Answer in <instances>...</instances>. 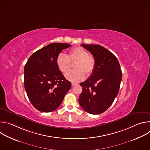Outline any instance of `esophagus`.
I'll list each match as a JSON object with an SVG mask.
<instances>
[{
    "instance_id": "esophagus-1",
    "label": "esophagus",
    "mask_w": 150,
    "mask_h": 150,
    "mask_svg": "<svg viewBox=\"0 0 150 150\" xmlns=\"http://www.w3.org/2000/svg\"><path fill=\"white\" fill-rule=\"evenodd\" d=\"M78 85L77 83H75V82L72 83V86H75V85Z\"/></svg>"
}]
</instances>
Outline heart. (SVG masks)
<instances>
[{"instance_id":"heart-1","label":"heart","mask_w":150,"mask_h":150,"mask_svg":"<svg viewBox=\"0 0 150 150\" xmlns=\"http://www.w3.org/2000/svg\"><path fill=\"white\" fill-rule=\"evenodd\" d=\"M56 65L59 71L63 74H67L71 68V62H75L74 70L66 75V78L70 81L78 82L83 80L85 74L91 75L96 68L95 58L89 55L88 52L82 47L78 46L71 49L66 55L59 53L56 57Z\"/></svg>"}]
</instances>
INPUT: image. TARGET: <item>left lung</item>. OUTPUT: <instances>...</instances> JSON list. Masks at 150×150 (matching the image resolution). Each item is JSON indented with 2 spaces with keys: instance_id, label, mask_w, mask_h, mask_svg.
I'll return each instance as SVG.
<instances>
[{
  "instance_id": "8db88e82",
  "label": "left lung",
  "mask_w": 150,
  "mask_h": 150,
  "mask_svg": "<svg viewBox=\"0 0 150 150\" xmlns=\"http://www.w3.org/2000/svg\"><path fill=\"white\" fill-rule=\"evenodd\" d=\"M81 46L89 51L96 60L93 73L80 83L82 91L79 97L81 108L88 113L104 112L118 94L122 80V71L116 57L100 45Z\"/></svg>"
}]
</instances>
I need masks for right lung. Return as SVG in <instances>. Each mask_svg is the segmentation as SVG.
<instances>
[{
	"mask_svg": "<svg viewBox=\"0 0 150 150\" xmlns=\"http://www.w3.org/2000/svg\"><path fill=\"white\" fill-rule=\"evenodd\" d=\"M71 45L54 42L34 53L24 68V87L34 108L42 112H51L62 103L71 88L58 69L56 57Z\"/></svg>",
	"mask_w": 150,
	"mask_h": 150,
	"instance_id": "1",
	"label": "right lung"
}]
</instances>
